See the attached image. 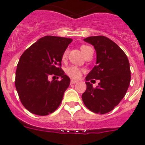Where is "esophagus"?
Listing matches in <instances>:
<instances>
[{"label":"esophagus","instance_id":"obj_1","mask_svg":"<svg viewBox=\"0 0 145 145\" xmlns=\"http://www.w3.org/2000/svg\"><path fill=\"white\" fill-rule=\"evenodd\" d=\"M70 83H71V84H77V83H78V81L72 79V80H71V82H70Z\"/></svg>","mask_w":145,"mask_h":145}]
</instances>
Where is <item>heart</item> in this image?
Wrapping results in <instances>:
<instances>
[{
    "label": "heart",
    "mask_w": 145,
    "mask_h": 145,
    "mask_svg": "<svg viewBox=\"0 0 145 145\" xmlns=\"http://www.w3.org/2000/svg\"><path fill=\"white\" fill-rule=\"evenodd\" d=\"M86 47H88V46H82L80 47V50H81L82 53L84 52V49H85ZM67 54V51H66V52H65V53L63 54L62 58L65 59V57H66ZM65 72H66L67 75H69L70 78H74V79H78V78H79L80 76H81V74H82V72H83V70H82L80 68H79L78 67L70 66V67H68L67 68H66Z\"/></svg>",
    "instance_id": "obj_1"
}]
</instances>
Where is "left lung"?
<instances>
[{
	"mask_svg": "<svg viewBox=\"0 0 145 145\" xmlns=\"http://www.w3.org/2000/svg\"><path fill=\"white\" fill-rule=\"evenodd\" d=\"M84 40L95 48L97 62L86 77L87 87L82 99L92 112L107 113L120 103L128 90L131 81L129 59L123 51L107 37H88ZM92 79L101 81L96 88L88 82Z\"/></svg>",
	"mask_w": 145,
	"mask_h": 145,
	"instance_id": "8db88e82",
	"label": "left lung"
}]
</instances>
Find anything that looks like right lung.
<instances>
[{
    "label": "right lung",
    "mask_w": 145,
    "mask_h": 145,
    "mask_svg": "<svg viewBox=\"0 0 145 145\" xmlns=\"http://www.w3.org/2000/svg\"><path fill=\"white\" fill-rule=\"evenodd\" d=\"M71 38L45 36L22 54L17 65L15 86L23 106L38 116L54 112L63 99L70 79L61 68L62 56ZM60 81L48 80L51 75Z\"/></svg>",
    "instance_id": "1"
}]
</instances>
